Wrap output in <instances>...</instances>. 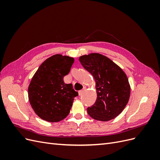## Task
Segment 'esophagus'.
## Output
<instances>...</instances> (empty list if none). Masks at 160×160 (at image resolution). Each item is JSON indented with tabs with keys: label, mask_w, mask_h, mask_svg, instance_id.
I'll return each mask as SVG.
<instances>
[{
	"label": "esophagus",
	"mask_w": 160,
	"mask_h": 160,
	"mask_svg": "<svg viewBox=\"0 0 160 160\" xmlns=\"http://www.w3.org/2000/svg\"><path fill=\"white\" fill-rule=\"evenodd\" d=\"M84 91H85V89H83V90H81V91H79V96H81L82 95H83Z\"/></svg>",
	"instance_id": "1"
}]
</instances>
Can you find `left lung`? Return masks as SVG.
<instances>
[{
    "label": "left lung",
    "mask_w": 160,
    "mask_h": 160,
    "mask_svg": "<svg viewBox=\"0 0 160 160\" xmlns=\"http://www.w3.org/2000/svg\"><path fill=\"white\" fill-rule=\"evenodd\" d=\"M82 66L94 77L95 103L88 108L92 118L108 122L117 117L128 103L130 85L123 70L107 57L91 53L79 57Z\"/></svg>",
    "instance_id": "obj_1"
}]
</instances>
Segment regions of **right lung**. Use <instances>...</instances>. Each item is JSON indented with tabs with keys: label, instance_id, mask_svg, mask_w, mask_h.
Wrapping results in <instances>:
<instances>
[{
	"label": "right lung",
	"instance_id": "1",
	"mask_svg": "<svg viewBox=\"0 0 160 160\" xmlns=\"http://www.w3.org/2000/svg\"><path fill=\"white\" fill-rule=\"evenodd\" d=\"M74 59L57 54L48 58L38 67L28 86V99L35 113L49 122H58L70 112L78 93L72 84H66Z\"/></svg>",
	"mask_w": 160,
	"mask_h": 160
}]
</instances>
